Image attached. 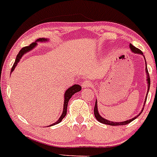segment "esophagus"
Segmentation results:
<instances>
[{
	"label": "esophagus",
	"mask_w": 157,
	"mask_h": 157,
	"mask_svg": "<svg viewBox=\"0 0 157 157\" xmlns=\"http://www.w3.org/2000/svg\"><path fill=\"white\" fill-rule=\"evenodd\" d=\"M91 81H89V80H88V81H83L82 82V87L83 88H88V87H90V85H91Z\"/></svg>",
	"instance_id": "34e87169"
}]
</instances>
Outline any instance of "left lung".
I'll return each mask as SVG.
<instances>
[{
    "mask_svg": "<svg viewBox=\"0 0 157 157\" xmlns=\"http://www.w3.org/2000/svg\"><path fill=\"white\" fill-rule=\"evenodd\" d=\"M130 48L131 50L132 51V52L134 53H136V54H141L143 55V52H141L140 50L138 49V48H136V47H134L132 44H130ZM144 56V55H143ZM147 64V63H146ZM146 73H147V94H148V91H149V88H150V76H149V73H148V71H147V65H146ZM147 97L146 96V98H145V101H144V105H145V102H146V100H147ZM144 110V109H142V111ZM142 111L137 116H136L135 118H132V119H129V120H127V121H124V122H120V123H116V122H111V121H109L107 119H105V118H102L101 116L98 113V101H96V102H95V106H94V115L96 117L97 120L100 122L101 123H104V124H107V125H110V126H120V125H126V124H128L130 123L132 121H133L134 119H136L137 117H138L140 114L142 113Z\"/></svg>",
    "mask_w": 157,
    "mask_h": 157,
    "instance_id": "1",
    "label": "left lung"
}]
</instances>
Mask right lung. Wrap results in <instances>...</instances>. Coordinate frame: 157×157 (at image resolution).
Listing matches in <instances>:
<instances>
[{
  "label": "right lung",
  "instance_id": "add662e5",
  "mask_svg": "<svg viewBox=\"0 0 157 157\" xmlns=\"http://www.w3.org/2000/svg\"><path fill=\"white\" fill-rule=\"evenodd\" d=\"M43 41L47 42L48 41V39H37L36 41L34 42V43H31L30 46H27V47H25V48H21V50L20 51V52H19V53L17 54V58H16V59H15V62H14V63H13V65L12 69H11V72H12L13 70H14L15 67L17 65V63H18L19 61H20L21 58L23 56V55L25 54V52H30V51H31V50H32L33 48H34V47L37 45V42H43ZM81 86H80L79 85H72V86L69 87L67 90H66L65 94H64V102H63V113H62V115L59 117V118L58 120H57L56 122L54 123V124H52V125H56V124H57V123H59L61 121H62V119H63V118L65 117V115L67 114V103H68V101H69V99L72 98V96L73 95V94H75L76 93H77V92L81 91ZM52 125H51V126H52ZM48 127H50V126H48Z\"/></svg>",
  "mask_w": 157,
  "mask_h": 157
}]
</instances>
